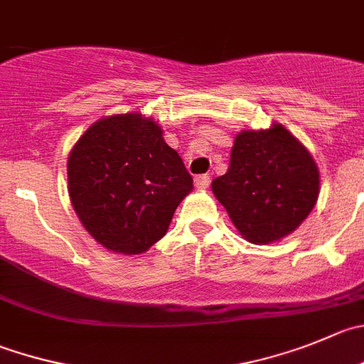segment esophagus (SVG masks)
I'll list each match as a JSON object with an SVG mask.
<instances>
[{
	"label": "esophagus",
	"mask_w": 364,
	"mask_h": 364,
	"mask_svg": "<svg viewBox=\"0 0 364 364\" xmlns=\"http://www.w3.org/2000/svg\"><path fill=\"white\" fill-rule=\"evenodd\" d=\"M195 184L198 189H207L210 184V176L209 175H198L195 178Z\"/></svg>",
	"instance_id": "1"
}]
</instances>
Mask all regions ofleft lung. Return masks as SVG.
<instances>
[{"label": "left lung", "instance_id": "obj_1", "mask_svg": "<svg viewBox=\"0 0 364 364\" xmlns=\"http://www.w3.org/2000/svg\"><path fill=\"white\" fill-rule=\"evenodd\" d=\"M210 188L245 240L268 245L309 216L320 195V171L288 128L273 123L237 134L227 173Z\"/></svg>", "mask_w": 364, "mask_h": 364}]
</instances>
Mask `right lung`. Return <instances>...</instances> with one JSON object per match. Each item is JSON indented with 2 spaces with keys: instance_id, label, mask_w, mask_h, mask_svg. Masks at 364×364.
<instances>
[{
  "instance_id": "add662e5",
  "label": "right lung",
  "mask_w": 364,
  "mask_h": 364,
  "mask_svg": "<svg viewBox=\"0 0 364 364\" xmlns=\"http://www.w3.org/2000/svg\"><path fill=\"white\" fill-rule=\"evenodd\" d=\"M68 191L96 243L137 255L164 237L193 178L157 121L127 112L95 121L76 141L68 157Z\"/></svg>"
}]
</instances>
